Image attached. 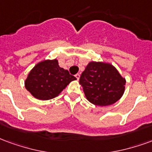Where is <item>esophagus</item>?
<instances>
[{
  "instance_id": "34e87169",
  "label": "esophagus",
  "mask_w": 152,
  "mask_h": 152,
  "mask_svg": "<svg viewBox=\"0 0 152 152\" xmlns=\"http://www.w3.org/2000/svg\"><path fill=\"white\" fill-rule=\"evenodd\" d=\"M75 77L77 78V80H78V79H79V77H80V75H79V74H77V75H75Z\"/></svg>"
}]
</instances>
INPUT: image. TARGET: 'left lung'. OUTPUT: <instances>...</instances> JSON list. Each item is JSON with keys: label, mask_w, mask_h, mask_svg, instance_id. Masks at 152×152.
Returning a JSON list of instances; mask_svg holds the SVG:
<instances>
[{"label": "left lung", "mask_w": 152, "mask_h": 152, "mask_svg": "<svg viewBox=\"0 0 152 152\" xmlns=\"http://www.w3.org/2000/svg\"><path fill=\"white\" fill-rule=\"evenodd\" d=\"M87 99L98 106L111 105L121 99L126 79L110 64L90 62L79 78Z\"/></svg>", "instance_id": "1"}]
</instances>
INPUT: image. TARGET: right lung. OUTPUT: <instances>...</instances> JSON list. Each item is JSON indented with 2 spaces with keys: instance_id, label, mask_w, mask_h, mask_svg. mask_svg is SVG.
<instances>
[{
  "instance_id": "obj_1",
  "label": "right lung",
  "mask_w": 152,
  "mask_h": 152,
  "mask_svg": "<svg viewBox=\"0 0 152 152\" xmlns=\"http://www.w3.org/2000/svg\"><path fill=\"white\" fill-rule=\"evenodd\" d=\"M75 79L68 70L60 67L57 60H47L38 63L31 70L25 87L34 97L47 100L58 96Z\"/></svg>"
}]
</instances>
